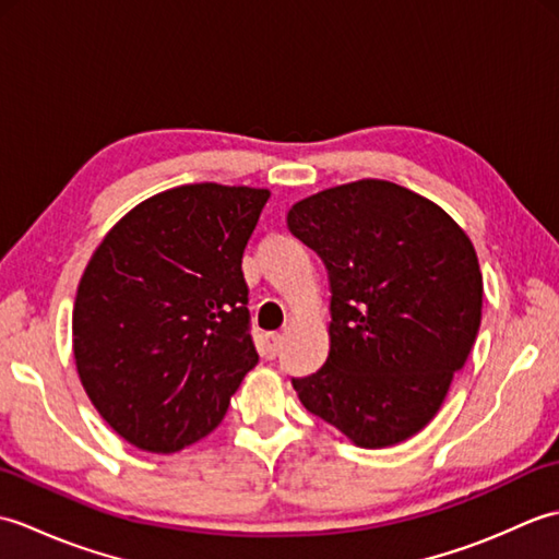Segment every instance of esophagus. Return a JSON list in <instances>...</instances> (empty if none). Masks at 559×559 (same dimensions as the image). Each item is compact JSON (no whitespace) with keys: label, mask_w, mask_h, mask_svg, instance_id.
Masks as SVG:
<instances>
[{"label":"esophagus","mask_w":559,"mask_h":559,"mask_svg":"<svg viewBox=\"0 0 559 559\" xmlns=\"http://www.w3.org/2000/svg\"><path fill=\"white\" fill-rule=\"evenodd\" d=\"M261 350H264L269 360L276 358L281 350V334H264V338H261Z\"/></svg>","instance_id":"esophagus-1"}]
</instances>
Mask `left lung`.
I'll list each match as a JSON object with an SVG mask.
<instances>
[{
	"label": "left lung",
	"mask_w": 559,
	"mask_h": 559,
	"mask_svg": "<svg viewBox=\"0 0 559 559\" xmlns=\"http://www.w3.org/2000/svg\"><path fill=\"white\" fill-rule=\"evenodd\" d=\"M288 228L322 257L329 358L293 379L302 406L365 449L420 432L466 365L483 310L476 249L447 211L386 180L298 201Z\"/></svg>",
	"instance_id": "left-lung-1"
}]
</instances>
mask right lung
Returning a JSON list of instances; mask_svg holds the SVG:
<instances>
[{"label": "right lung", "mask_w": 559, "mask_h": 559, "mask_svg": "<svg viewBox=\"0 0 559 559\" xmlns=\"http://www.w3.org/2000/svg\"><path fill=\"white\" fill-rule=\"evenodd\" d=\"M269 189L182 185L141 201L83 271L71 334L93 406L112 430L173 454L218 427L259 362L242 252Z\"/></svg>", "instance_id": "right-lung-1"}]
</instances>
